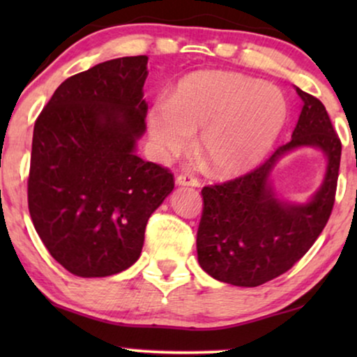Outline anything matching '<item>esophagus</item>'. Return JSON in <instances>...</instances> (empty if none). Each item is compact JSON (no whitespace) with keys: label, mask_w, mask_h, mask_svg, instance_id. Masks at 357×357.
Here are the masks:
<instances>
[{"label":"esophagus","mask_w":357,"mask_h":357,"mask_svg":"<svg viewBox=\"0 0 357 357\" xmlns=\"http://www.w3.org/2000/svg\"><path fill=\"white\" fill-rule=\"evenodd\" d=\"M177 185H188V187H199V180L192 174H180L175 178Z\"/></svg>","instance_id":"1"}]
</instances>
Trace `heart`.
I'll return each mask as SVG.
<instances>
[{
  "label": "heart",
  "instance_id": "1",
  "mask_svg": "<svg viewBox=\"0 0 357 357\" xmlns=\"http://www.w3.org/2000/svg\"><path fill=\"white\" fill-rule=\"evenodd\" d=\"M286 116L278 87L237 73L202 71L180 82L169 105L151 110L148 128L165 159L187 153L202 131L198 151L209 170L236 175L265 158Z\"/></svg>",
  "mask_w": 357,
  "mask_h": 357
}]
</instances>
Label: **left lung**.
Segmentation results:
<instances>
[{"label":"left lung","mask_w":357,"mask_h":357,"mask_svg":"<svg viewBox=\"0 0 357 357\" xmlns=\"http://www.w3.org/2000/svg\"><path fill=\"white\" fill-rule=\"evenodd\" d=\"M304 100L289 143L250 172L203 187L197 234L198 263L214 280L255 287L291 270L328 222L338 183L341 141L325 105L296 87ZM301 145L320 147L329 158L324 185L307 205H286L267 177L281 155Z\"/></svg>","instance_id":"obj_1"}]
</instances>
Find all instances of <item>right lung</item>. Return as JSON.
<instances>
[{"instance_id": "right-lung-1", "label": "right lung", "mask_w": 357, "mask_h": 357, "mask_svg": "<svg viewBox=\"0 0 357 357\" xmlns=\"http://www.w3.org/2000/svg\"><path fill=\"white\" fill-rule=\"evenodd\" d=\"M148 56L104 61L63 81L33 125L27 202L60 265L105 278L138 260L174 174L135 153L146 130Z\"/></svg>"}]
</instances>
